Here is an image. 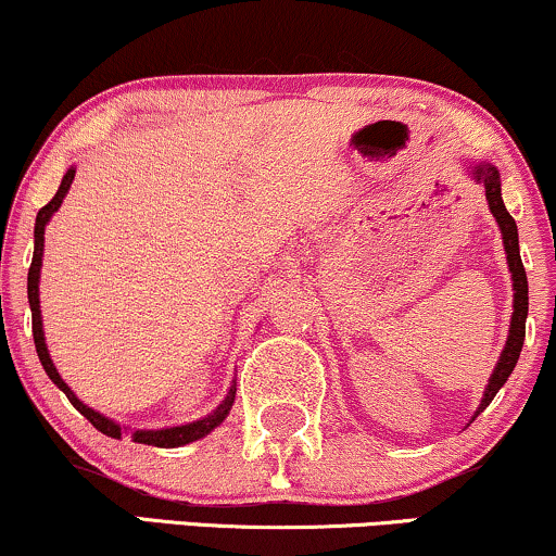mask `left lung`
Returning a JSON list of instances; mask_svg holds the SVG:
<instances>
[{
	"label": "left lung",
	"instance_id": "left-lung-1",
	"mask_svg": "<svg viewBox=\"0 0 556 556\" xmlns=\"http://www.w3.org/2000/svg\"><path fill=\"white\" fill-rule=\"evenodd\" d=\"M459 165H465V173L472 178L475 184H480L485 189V199L490 206V214L495 216L498 222L501 237H503V248H506V261H508V270H510V280H514V314H510V327H508V340L506 348H503L498 363L493 367V375H490L485 391H482V401L478 410H475L472 419H478V414H482L490 406V401L495 399V393L506 386V380L514 372V367L518 363V355H521L523 348V337H526V316H529V280H526V270L521 263V250H518V227L514 222V216L508 214L506 204H503L501 197V173L493 163H475V161H459Z\"/></svg>",
	"mask_w": 556,
	"mask_h": 556
}]
</instances>
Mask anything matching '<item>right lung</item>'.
<instances>
[{
    "instance_id": "1",
    "label": "right lung",
    "mask_w": 556,
    "mask_h": 556,
    "mask_svg": "<svg viewBox=\"0 0 556 556\" xmlns=\"http://www.w3.org/2000/svg\"><path fill=\"white\" fill-rule=\"evenodd\" d=\"M74 176H76V168H74V165H71V168L66 170V176H63L61 186H58L55 197L50 199L46 206L40 208L38 216H35V250H33L30 273H27V301H30L33 340H35V350H38V357H40V363H42V370H46L48 378L53 380V383L61 388L63 393H66V399L74 403V408L78 410V414H84L86 419H89L93 427H97L106 437L122 439V434H132V442H137V444L163 446V450H173V446H184V444L197 442V439H204L206 434H212V431L219 427L222 421L227 419L229 410H232L237 383L229 386L225 401H222L219 406L212 410V414H206L204 419H197V421H191V424H181V427H165V429H129V427H122V424L110 419V416L99 414V410H93L91 406H86V403L78 399L74 391H71L66 380L61 378V372L55 370L53 359H50V352H48V344H46V331H42V314H40L42 250H46V227H48V222L53 219V214L58 212V208H61L63 199H66V193L71 189V184H74Z\"/></svg>"
}]
</instances>
